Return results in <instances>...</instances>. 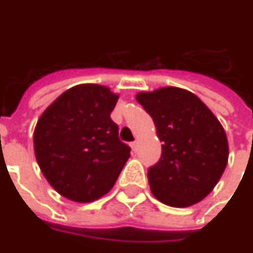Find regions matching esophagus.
<instances>
[{
  "label": "esophagus",
  "instance_id": "obj_1",
  "mask_svg": "<svg viewBox=\"0 0 253 253\" xmlns=\"http://www.w3.org/2000/svg\"><path fill=\"white\" fill-rule=\"evenodd\" d=\"M130 146H131V148H132V151H138V142H136V140H134V142H131L130 143Z\"/></svg>",
  "mask_w": 253,
  "mask_h": 253
}]
</instances>
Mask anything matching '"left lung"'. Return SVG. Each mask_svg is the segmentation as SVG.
Returning a JSON list of instances; mask_svg holds the SVG:
<instances>
[{"instance_id": "obj_1", "label": "left lung", "mask_w": 253, "mask_h": 253, "mask_svg": "<svg viewBox=\"0 0 253 253\" xmlns=\"http://www.w3.org/2000/svg\"><path fill=\"white\" fill-rule=\"evenodd\" d=\"M136 101L151 115L162 155L148 169L154 196L171 207H188L213 190L228 161L224 128L192 92L162 87L139 92Z\"/></svg>"}]
</instances>
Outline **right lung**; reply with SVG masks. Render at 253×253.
<instances>
[{
  "instance_id": "1",
  "label": "right lung",
  "mask_w": 253,
  "mask_h": 253,
  "mask_svg": "<svg viewBox=\"0 0 253 253\" xmlns=\"http://www.w3.org/2000/svg\"><path fill=\"white\" fill-rule=\"evenodd\" d=\"M118 95L99 84H78L43 111L34 130L42 173L67 199L88 203L117 182L131 148L110 118Z\"/></svg>"
}]
</instances>
